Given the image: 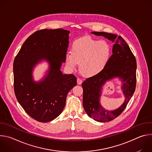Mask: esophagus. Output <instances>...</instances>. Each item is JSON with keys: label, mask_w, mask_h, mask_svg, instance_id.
<instances>
[{"label": "esophagus", "mask_w": 152, "mask_h": 152, "mask_svg": "<svg viewBox=\"0 0 152 152\" xmlns=\"http://www.w3.org/2000/svg\"><path fill=\"white\" fill-rule=\"evenodd\" d=\"M77 84H79V85H80V84H81L82 83V79H80V78H77Z\"/></svg>", "instance_id": "obj_1"}]
</instances>
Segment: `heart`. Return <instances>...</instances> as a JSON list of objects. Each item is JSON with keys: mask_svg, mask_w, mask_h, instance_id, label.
Here are the masks:
<instances>
[{"mask_svg": "<svg viewBox=\"0 0 152 152\" xmlns=\"http://www.w3.org/2000/svg\"><path fill=\"white\" fill-rule=\"evenodd\" d=\"M111 55V46L107 41L83 37L74 41L72 53L67 54L66 61L72 69L80 63L81 72L86 76H93L104 69Z\"/></svg>", "mask_w": 152, "mask_h": 152, "instance_id": "1", "label": "heart"}]
</instances>
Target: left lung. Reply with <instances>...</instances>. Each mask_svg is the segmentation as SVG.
<instances>
[{
	"label": "left lung",
	"instance_id": "left-lung-1",
	"mask_svg": "<svg viewBox=\"0 0 152 152\" xmlns=\"http://www.w3.org/2000/svg\"><path fill=\"white\" fill-rule=\"evenodd\" d=\"M92 34L103 36L114 42L113 54L104 69L98 74L86 79L82 83L83 88V106L88 116L99 122L111 121L124 110L132 97L136 88L137 61L127 42L121 37L104 32ZM118 77L123 82L122 89L125 100L118 109L105 110L99 104L102 86L108 80Z\"/></svg>",
	"mask_w": 152,
	"mask_h": 152
}]
</instances>
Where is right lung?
Wrapping results in <instances>:
<instances>
[{"label": "right lung", "instance_id": "obj_1", "mask_svg": "<svg viewBox=\"0 0 152 152\" xmlns=\"http://www.w3.org/2000/svg\"><path fill=\"white\" fill-rule=\"evenodd\" d=\"M69 33L63 29L37 31L26 39L14 59L15 95L25 112L38 121L56 118L66 105L69 92L76 85L75 75L60 70L66 61ZM42 59L49 62L50 70L44 80L35 83L31 71Z\"/></svg>", "mask_w": 152, "mask_h": 152}]
</instances>
